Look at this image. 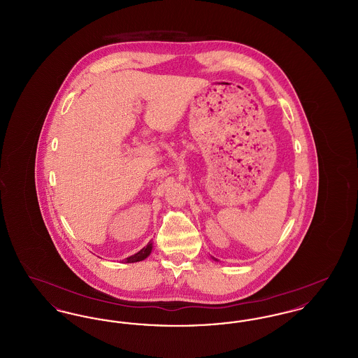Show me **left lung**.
<instances>
[{
    "mask_svg": "<svg viewBox=\"0 0 358 358\" xmlns=\"http://www.w3.org/2000/svg\"><path fill=\"white\" fill-rule=\"evenodd\" d=\"M212 259H213V260H216V262H219V260H217V259H215V257H213V256H212Z\"/></svg>",
    "mask_w": 358,
    "mask_h": 358,
    "instance_id": "8db88e82",
    "label": "left lung"
}]
</instances>
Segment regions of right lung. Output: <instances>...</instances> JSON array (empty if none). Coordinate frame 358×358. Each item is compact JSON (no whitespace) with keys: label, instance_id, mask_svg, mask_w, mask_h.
Returning a JSON list of instances; mask_svg holds the SVG:
<instances>
[{"label":"right lung","instance_id":"add662e5","mask_svg":"<svg viewBox=\"0 0 358 358\" xmlns=\"http://www.w3.org/2000/svg\"><path fill=\"white\" fill-rule=\"evenodd\" d=\"M153 251V243L149 241L141 251H138L134 255L129 256L124 259L126 263H136V262H141V260H145L148 256L152 254Z\"/></svg>","mask_w":358,"mask_h":358}]
</instances>
